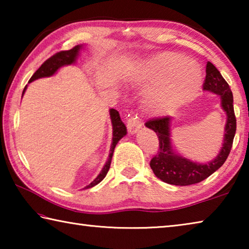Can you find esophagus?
I'll return each mask as SVG.
<instances>
[{"label":"esophagus","mask_w":249,"mask_h":249,"mask_svg":"<svg viewBox=\"0 0 249 249\" xmlns=\"http://www.w3.org/2000/svg\"><path fill=\"white\" fill-rule=\"evenodd\" d=\"M142 126V122L140 120V117L137 116L136 113H133L132 115H130V117L127 121V129L129 133H136L138 129L141 128Z\"/></svg>","instance_id":"obj_1"}]
</instances>
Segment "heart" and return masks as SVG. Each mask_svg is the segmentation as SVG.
<instances>
[{"instance_id": "1", "label": "heart", "mask_w": 249, "mask_h": 249, "mask_svg": "<svg viewBox=\"0 0 249 249\" xmlns=\"http://www.w3.org/2000/svg\"><path fill=\"white\" fill-rule=\"evenodd\" d=\"M147 71L151 78L162 81L161 88L153 98L159 108L174 109L195 98L201 86V72L184 56L163 53L149 61Z\"/></svg>"}]
</instances>
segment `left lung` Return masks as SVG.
<instances>
[{
    "mask_svg": "<svg viewBox=\"0 0 249 249\" xmlns=\"http://www.w3.org/2000/svg\"><path fill=\"white\" fill-rule=\"evenodd\" d=\"M203 90L221 95L222 107L227 116L223 147L217 157L209 163L192 162L190 160L174 154L170 145L169 128L171 117L161 116L148 120L146 127L153 129L159 140L158 151L150 160V168L157 178L163 182L175 185H190L199 183L223 166L229 157L236 132V117L233 105V93L229 83L222 77L215 66L209 61L206 64V75Z\"/></svg>",
    "mask_w": 249,
    "mask_h": 249,
    "instance_id": "1",
    "label": "left lung"
}]
</instances>
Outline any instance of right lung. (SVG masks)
Returning a JSON list of instances; mask_svg holds the SVG:
<instances>
[{
    "mask_svg": "<svg viewBox=\"0 0 249 249\" xmlns=\"http://www.w3.org/2000/svg\"><path fill=\"white\" fill-rule=\"evenodd\" d=\"M80 48H81V46L78 45V46H74L73 48H71L69 50H62V52H59L57 53L53 54L52 57L48 58L47 60H46L44 64L36 70V72L32 75L31 79H29V82H32V81H34V80L39 79V78L50 77V75H53L59 68H60V67L73 64V62L75 61V58H77V56H78ZM26 87L24 88L23 94H24L25 90H26ZM109 115H111V121H112V125H113V142L111 146V151H109L108 159H107V163H105V166L103 167L102 171L100 172V175L96 177L93 182H91L89 185H88V187H86V189L94 187L95 184L100 183L101 181L105 178V176H107V171L109 169V166H111L112 156H113V153H114L115 146L117 142H119L121 138L124 137L126 135V126L123 122H122L119 112H117L114 108H111V111H109Z\"/></svg>",
    "mask_w": 249,
    "mask_h": 249,
    "instance_id": "add662e5",
    "label": "right lung"
}]
</instances>
